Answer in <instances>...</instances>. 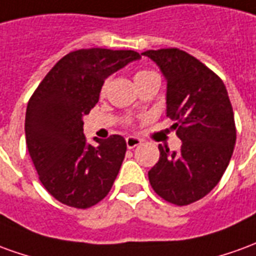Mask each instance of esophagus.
<instances>
[{
  "label": "esophagus",
  "instance_id": "esophagus-1",
  "mask_svg": "<svg viewBox=\"0 0 256 256\" xmlns=\"http://www.w3.org/2000/svg\"><path fill=\"white\" fill-rule=\"evenodd\" d=\"M125 142H126V148H136V146H139V144L142 143V140H140L139 138L128 136L126 139H125Z\"/></svg>",
  "mask_w": 256,
  "mask_h": 256
}]
</instances>
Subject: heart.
<instances>
[{"instance_id": "b5f03b06", "label": "heart", "mask_w": 256, "mask_h": 256, "mask_svg": "<svg viewBox=\"0 0 256 256\" xmlns=\"http://www.w3.org/2000/svg\"><path fill=\"white\" fill-rule=\"evenodd\" d=\"M156 74H157V73H154V72H150V70H140V72H138V73L135 74V81H138V80L146 78V77H150V76H156ZM104 90H106V84H103L102 94L104 92ZM125 124H131V120H130V118L125 120Z\"/></svg>"}]
</instances>
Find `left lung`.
<instances>
[{
  "mask_svg": "<svg viewBox=\"0 0 256 256\" xmlns=\"http://www.w3.org/2000/svg\"><path fill=\"white\" fill-rule=\"evenodd\" d=\"M166 78V116L175 121L180 150L160 148L148 171L153 190L171 204L200 200L220 180L236 144L234 114L224 81L178 48L146 50Z\"/></svg>",
  "mask_w": 256,
  "mask_h": 256,
  "instance_id": "obj_1",
  "label": "left lung"
}]
</instances>
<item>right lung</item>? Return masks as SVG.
<instances>
[{
    "label": "right lung",
    "instance_id": "right-lung-1",
    "mask_svg": "<svg viewBox=\"0 0 256 256\" xmlns=\"http://www.w3.org/2000/svg\"><path fill=\"white\" fill-rule=\"evenodd\" d=\"M140 59L135 50H73L63 56L28 100L26 144L41 183L62 204L85 210L113 186L126 152L121 135L86 143L82 116L94 108L104 80Z\"/></svg>",
    "mask_w": 256,
    "mask_h": 256
}]
</instances>
